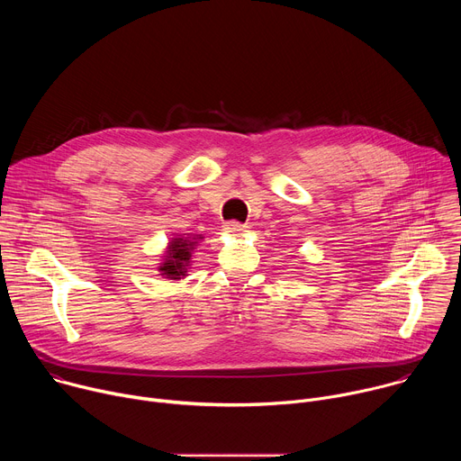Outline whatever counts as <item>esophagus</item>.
<instances>
[{
    "label": "esophagus",
    "mask_w": 461,
    "mask_h": 461,
    "mask_svg": "<svg viewBox=\"0 0 461 461\" xmlns=\"http://www.w3.org/2000/svg\"><path fill=\"white\" fill-rule=\"evenodd\" d=\"M224 230L228 231V233H231V235H242L244 231H246V226L244 224H240V222H235V221H231V222H226L224 224Z\"/></svg>",
    "instance_id": "1"
}]
</instances>
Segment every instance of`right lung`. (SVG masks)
<instances>
[{"mask_svg": "<svg viewBox=\"0 0 461 461\" xmlns=\"http://www.w3.org/2000/svg\"><path fill=\"white\" fill-rule=\"evenodd\" d=\"M203 237L201 235H187V237H175L169 246L167 251L164 255V260L160 262L158 272L162 277L171 279V281H178L182 277H185V272L189 268L191 262V253L194 249V246L199 244Z\"/></svg>", "mask_w": 461, "mask_h": 461, "instance_id": "right-lung-1", "label": "right lung"}]
</instances>
